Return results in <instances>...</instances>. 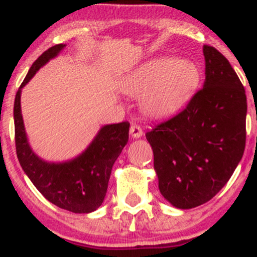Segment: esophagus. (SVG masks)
Instances as JSON below:
<instances>
[{
	"mask_svg": "<svg viewBox=\"0 0 257 257\" xmlns=\"http://www.w3.org/2000/svg\"><path fill=\"white\" fill-rule=\"evenodd\" d=\"M131 135L133 138H140L143 137V129L140 125L138 124H132L131 126Z\"/></svg>",
	"mask_w": 257,
	"mask_h": 257,
	"instance_id": "34e87169",
	"label": "esophagus"
}]
</instances>
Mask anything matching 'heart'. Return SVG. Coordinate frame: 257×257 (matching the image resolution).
<instances>
[{"label":"heart","instance_id":"b5f03b06","mask_svg":"<svg viewBox=\"0 0 257 257\" xmlns=\"http://www.w3.org/2000/svg\"><path fill=\"white\" fill-rule=\"evenodd\" d=\"M198 83V71L188 61L161 58L141 65L122 83L125 93L140 95L141 107L151 117H166L184 105Z\"/></svg>","mask_w":257,"mask_h":257}]
</instances>
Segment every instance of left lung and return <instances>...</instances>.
I'll return each instance as SVG.
<instances>
[{"label":"left lung","mask_w":257,"mask_h":257,"mask_svg":"<svg viewBox=\"0 0 257 257\" xmlns=\"http://www.w3.org/2000/svg\"><path fill=\"white\" fill-rule=\"evenodd\" d=\"M205 81L182 111L146 133L162 196L179 209L204 204L243 157L246 95L229 61L204 44Z\"/></svg>","instance_id":"left-lung-1"}]
</instances>
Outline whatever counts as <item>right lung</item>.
I'll return each instance as SVG.
<instances>
[{"mask_svg":"<svg viewBox=\"0 0 257 257\" xmlns=\"http://www.w3.org/2000/svg\"><path fill=\"white\" fill-rule=\"evenodd\" d=\"M64 47L65 44H55L42 53L17 91L14 100L16 149L23 170L44 198L71 213L87 214L96 210L104 202L112 167L128 143L131 124L120 122L102 126L82 155L65 163H48L32 152L20 108L22 88Z\"/></svg>","mask_w":257,"mask_h":257,"instance_id":"obj_1","label":"right lung"}]
</instances>
